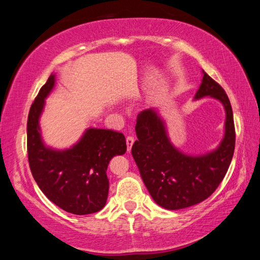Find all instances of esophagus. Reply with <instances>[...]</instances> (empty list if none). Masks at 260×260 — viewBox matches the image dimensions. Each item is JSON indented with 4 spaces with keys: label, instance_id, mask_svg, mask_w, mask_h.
I'll list each match as a JSON object with an SVG mask.
<instances>
[{
    "label": "esophagus",
    "instance_id": "obj_1",
    "mask_svg": "<svg viewBox=\"0 0 260 260\" xmlns=\"http://www.w3.org/2000/svg\"><path fill=\"white\" fill-rule=\"evenodd\" d=\"M134 138L133 136H127L126 138V144H127V151H131L132 146L134 144Z\"/></svg>",
    "mask_w": 260,
    "mask_h": 260
}]
</instances>
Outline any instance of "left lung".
Returning a JSON list of instances; mask_svg holds the SVG:
<instances>
[{
  "label": "left lung",
  "instance_id": "left-lung-1",
  "mask_svg": "<svg viewBox=\"0 0 260 260\" xmlns=\"http://www.w3.org/2000/svg\"><path fill=\"white\" fill-rule=\"evenodd\" d=\"M195 100L209 96L218 100L226 112L225 134L214 150L204 155H187L171 142L165 121L156 109L140 112L132 147L141 178L152 200L161 208L180 210L210 197L225 178L235 148L232 105L222 87L204 71Z\"/></svg>",
  "mask_w": 260,
  "mask_h": 260
}]
</instances>
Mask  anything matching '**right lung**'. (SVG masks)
<instances>
[{
  "instance_id": "right-lung-1",
  "label": "right lung",
  "mask_w": 260,
  "mask_h": 260,
  "mask_svg": "<svg viewBox=\"0 0 260 260\" xmlns=\"http://www.w3.org/2000/svg\"><path fill=\"white\" fill-rule=\"evenodd\" d=\"M55 82V74H51L29 109L30 172L42 192L60 209L79 215L99 212L109 193L108 165L112 157L126 152L125 136L112 129L88 128L71 148L57 150L47 147L41 135L40 117Z\"/></svg>"
}]
</instances>
